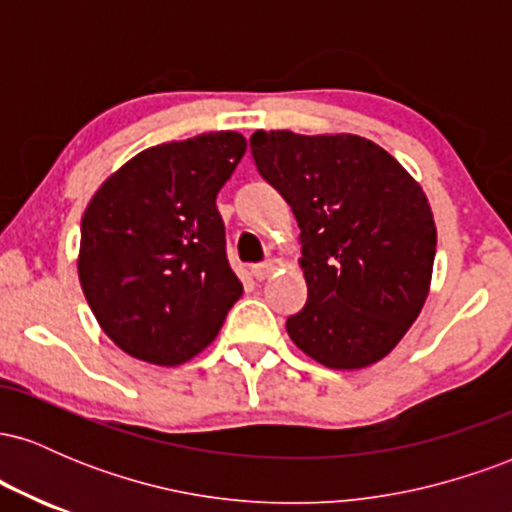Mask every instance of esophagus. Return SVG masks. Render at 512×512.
I'll return each instance as SVG.
<instances>
[{
	"label": "esophagus",
	"mask_w": 512,
	"mask_h": 512,
	"mask_svg": "<svg viewBox=\"0 0 512 512\" xmlns=\"http://www.w3.org/2000/svg\"><path fill=\"white\" fill-rule=\"evenodd\" d=\"M274 269H276V262L274 260H267V262L255 264V267H252V276H255L257 281H264V279H267V276L274 274Z\"/></svg>",
	"instance_id": "1"
}]
</instances>
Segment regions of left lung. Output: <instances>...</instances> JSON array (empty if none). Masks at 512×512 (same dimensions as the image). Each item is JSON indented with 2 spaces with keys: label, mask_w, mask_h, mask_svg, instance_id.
<instances>
[{
  "label": "left lung",
  "mask_w": 512,
  "mask_h": 512,
  "mask_svg": "<svg viewBox=\"0 0 512 512\" xmlns=\"http://www.w3.org/2000/svg\"><path fill=\"white\" fill-rule=\"evenodd\" d=\"M252 158L301 228L308 301L291 342L332 370L378 363L424 308L436 257L426 192L383 146L356 134L255 132Z\"/></svg>",
  "instance_id": "left-lung-1"
}]
</instances>
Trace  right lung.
Here are the masks:
<instances>
[{"label": "right lung", "mask_w": 512, "mask_h": 512, "mask_svg": "<svg viewBox=\"0 0 512 512\" xmlns=\"http://www.w3.org/2000/svg\"><path fill=\"white\" fill-rule=\"evenodd\" d=\"M245 149L238 132L151 146L88 202L79 281L101 330L125 354L180 366L214 342L243 296L216 195Z\"/></svg>", "instance_id": "1"}]
</instances>
